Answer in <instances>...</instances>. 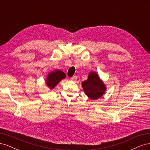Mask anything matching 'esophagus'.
Returning a JSON list of instances; mask_svg holds the SVG:
<instances>
[{"instance_id":"34e87169","label":"esophagus","mask_w":150,"mask_h":150,"mask_svg":"<svg viewBox=\"0 0 150 150\" xmlns=\"http://www.w3.org/2000/svg\"><path fill=\"white\" fill-rule=\"evenodd\" d=\"M76 79H77V77H76V76H72V78H71V80H72V81H73V80H76Z\"/></svg>"}]
</instances>
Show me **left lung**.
<instances>
[{"label": "left lung", "mask_w": 150, "mask_h": 150, "mask_svg": "<svg viewBox=\"0 0 150 150\" xmlns=\"http://www.w3.org/2000/svg\"><path fill=\"white\" fill-rule=\"evenodd\" d=\"M82 86L85 94L94 100L102 96L106 91V87L95 72H90L88 79L82 83Z\"/></svg>", "instance_id": "1"}]
</instances>
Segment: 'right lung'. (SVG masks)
Instances as JSON below:
<instances>
[{"instance_id":"obj_1","label":"right lung","mask_w":150,"mask_h":150,"mask_svg":"<svg viewBox=\"0 0 150 150\" xmlns=\"http://www.w3.org/2000/svg\"><path fill=\"white\" fill-rule=\"evenodd\" d=\"M66 78V74L60 70H57L50 73L47 78L46 84L50 89H53L60 81Z\"/></svg>"}]
</instances>
